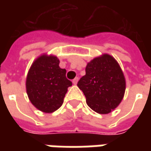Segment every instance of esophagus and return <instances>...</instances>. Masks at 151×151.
I'll list each match as a JSON object with an SVG mask.
<instances>
[{"label":"esophagus","mask_w":151,"mask_h":151,"mask_svg":"<svg viewBox=\"0 0 151 151\" xmlns=\"http://www.w3.org/2000/svg\"><path fill=\"white\" fill-rule=\"evenodd\" d=\"M78 81H79V78L78 77H76V78H75L74 80L72 81V82H73V84L74 85H76L77 84V82H78Z\"/></svg>","instance_id":"34e87169"}]
</instances>
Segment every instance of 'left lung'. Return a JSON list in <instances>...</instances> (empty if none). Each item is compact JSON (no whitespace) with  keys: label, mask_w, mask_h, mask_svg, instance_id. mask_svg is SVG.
I'll use <instances>...</instances> for the list:
<instances>
[{"label":"left lung","mask_w":151,"mask_h":151,"mask_svg":"<svg viewBox=\"0 0 151 151\" xmlns=\"http://www.w3.org/2000/svg\"><path fill=\"white\" fill-rule=\"evenodd\" d=\"M77 86L93 111L107 114L123 100L126 81L118 61L112 55L103 54L87 63L86 75L80 79Z\"/></svg>","instance_id":"8db88e82"}]
</instances>
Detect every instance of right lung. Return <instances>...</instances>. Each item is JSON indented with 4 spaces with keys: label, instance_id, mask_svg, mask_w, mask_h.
<instances>
[{
    "label": "right lung",
    "instance_id": "1",
    "mask_svg": "<svg viewBox=\"0 0 151 151\" xmlns=\"http://www.w3.org/2000/svg\"><path fill=\"white\" fill-rule=\"evenodd\" d=\"M60 60L43 54L32 62L26 78V91L32 105L43 113L56 111L64 102L72 82L65 76L66 70L59 66Z\"/></svg>",
    "mask_w": 151,
    "mask_h": 151
}]
</instances>
